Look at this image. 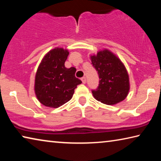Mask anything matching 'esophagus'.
I'll use <instances>...</instances> for the list:
<instances>
[{
  "instance_id": "obj_1",
  "label": "esophagus",
  "mask_w": 161,
  "mask_h": 161,
  "mask_svg": "<svg viewBox=\"0 0 161 161\" xmlns=\"http://www.w3.org/2000/svg\"><path fill=\"white\" fill-rule=\"evenodd\" d=\"M81 81H82V83L83 84H85L86 82V77H83L81 79Z\"/></svg>"
}]
</instances>
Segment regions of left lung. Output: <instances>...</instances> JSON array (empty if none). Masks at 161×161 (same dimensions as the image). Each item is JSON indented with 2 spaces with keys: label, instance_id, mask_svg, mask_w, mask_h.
Listing matches in <instances>:
<instances>
[{
  "label": "left lung",
  "instance_id": "8db88e82",
  "mask_svg": "<svg viewBox=\"0 0 161 161\" xmlns=\"http://www.w3.org/2000/svg\"><path fill=\"white\" fill-rule=\"evenodd\" d=\"M99 77V84L92 94L97 101L114 105L126 99L130 90L129 76L124 64L108 49L90 56Z\"/></svg>",
  "mask_w": 161,
  "mask_h": 161
}]
</instances>
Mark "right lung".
Here are the masks:
<instances>
[{"mask_svg": "<svg viewBox=\"0 0 161 161\" xmlns=\"http://www.w3.org/2000/svg\"><path fill=\"white\" fill-rule=\"evenodd\" d=\"M69 50L55 47L45 54L37 67L34 90L37 100L45 107L58 108L72 99L81 81L75 77L76 68L64 66Z\"/></svg>", "mask_w": 161, "mask_h": 161, "instance_id": "add662e5", "label": "right lung"}]
</instances>
